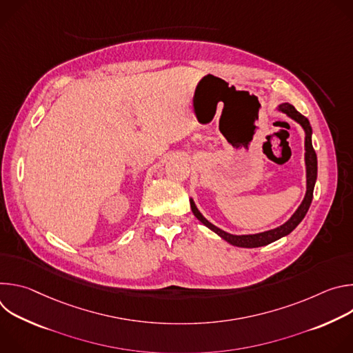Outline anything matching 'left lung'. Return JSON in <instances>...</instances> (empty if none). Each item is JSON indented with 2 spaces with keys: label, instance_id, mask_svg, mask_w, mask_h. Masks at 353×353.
<instances>
[{
  "label": "left lung",
  "instance_id": "obj_1",
  "mask_svg": "<svg viewBox=\"0 0 353 353\" xmlns=\"http://www.w3.org/2000/svg\"><path fill=\"white\" fill-rule=\"evenodd\" d=\"M279 112L288 114L290 119H293L296 123H299L301 127L305 130L306 138H305V149H306V154H305V162H306V195L301 201L300 207L296 210V212L290 216V219L288 222H285L283 225L267 230V232H261V233H256V234H230L219 228H216L215 225H212L210 221H207L203 214L198 211V208L195 207L192 198H190V204H191V211L195 215V218L203 222L208 229H211L212 232H215L218 236H221L223 240H226L228 243H230L232 245H237V247H245V248H253V247H261V245H267L286 234H289L301 221L306 216L310 204H312V199H313V191H314V184L317 180V155H316V150L313 149V143H312V125L309 123V120L301 116L292 105L289 103H282L278 108Z\"/></svg>",
  "mask_w": 353,
  "mask_h": 353
}]
</instances>
